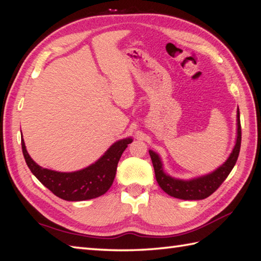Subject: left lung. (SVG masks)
Returning a JSON list of instances; mask_svg holds the SVG:
<instances>
[{
	"mask_svg": "<svg viewBox=\"0 0 261 261\" xmlns=\"http://www.w3.org/2000/svg\"><path fill=\"white\" fill-rule=\"evenodd\" d=\"M237 125L238 135L236 146L229 158L226 159V162L211 174L197 177V178L182 180L170 177L164 171L162 160H160L158 154L152 150H149V154H150L152 160L154 175H156L157 182L162 187V190L167 193L168 195L180 199H204L212 195L225 180L226 177L229 176L231 170L233 169L238 160V156H239L241 146V124L239 109L237 111Z\"/></svg>",
	"mask_w": 261,
	"mask_h": 261,
	"instance_id": "8db88e82",
	"label": "left lung"
}]
</instances>
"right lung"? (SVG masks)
Returning a JSON list of instances; mask_svg holds the SVG:
<instances>
[{
  "mask_svg": "<svg viewBox=\"0 0 261 261\" xmlns=\"http://www.w3.org/2000/svg\"><path fill=\"white\" fill-rule=\"evenodd\" d=\"M131 142V138L116 141L97 162L73 173H60L40 167L29 156L23 139L21 146L28 167L39 181L56 196L65 201L76 202L98 197L109 191L113 184L122 153Z\"/></svg>",
  "mask_w": 261,
  "mask_h": 261,
  "instance_id": "right-lung-1",
  "label": "right lung"
}]
</instances>
